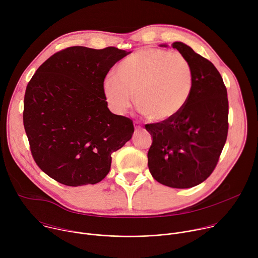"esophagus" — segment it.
<instances>
[{"instance_id": "obj_1", "label": "esophagus", "mask_w": 258, "mask_h": 258, "mask_svg": "<svg viewBox=\"0 0 258 258\" xmlns=\"http://www.w3.org/2000/svg\"><path fill=\"white\" fill-rule=\"evenodd\" d=\"M141 130H142L141 124H140L139 122H135V131H136V132H139V131H141Z\"/></svg>"}]
</instances>
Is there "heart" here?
I'll return each mask as SVG.
<instances>
[{"instance_id":"1","label":"heart","mask_w":258,"mask_h":258,"mask_svg":"<svg viewBox=\"0 0 258 258\" xmlns=\"http://www.w3.org/2000/svg\"><path fill=\"white\" fill-rule=\"evenodd\" d=\"M116 77L103 83L105 98L115 112L124 113L134 94L142 113L153 121H167L181 112L194 88V71L181 54L162 49H141L118 63Z\"/></svg>"}]
</instances>
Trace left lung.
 Masks as SVG:
<instances>
[{"instance_id":"obj_1","label":"left lung","mask_w":258,"mask_h":258,"mask_svg":"<svg viewBox=\"0 0 258 258\" xmlns=\"http://www.w3.org/2000/svg\"><path fill=\"white\" fill-rule=\"evenodd\" d=\"M171 46L190 61L194 88L179 114L145 125L153 139L148 167L162 185L187 189L204 181L217 164L228 136L229 101L223 78L209 60L181 42Z\"/></svg>"}]
</instances>
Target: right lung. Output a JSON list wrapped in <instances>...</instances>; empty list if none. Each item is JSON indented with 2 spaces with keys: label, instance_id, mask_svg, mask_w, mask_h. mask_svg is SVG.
<instances>
[{
  "label": "right lung",
  "instance_id": "add662e5",
  "mask_svg": "<svg viewBox=\"0 0 258 258\" xmlns=\"http://www.w3.org/2000/svg\"><path fill=\"white\" fill-rule=\"evenodd\" d=\"M131 52L70 47L46 60L29 81L23 124L32 157L50 177L79 187L101 181L111 154L132 139L133 121L107 107L103 83Z\"/></svg>",
  "mask_w": 258,
  "mask_h": 258
}]
</instances>
